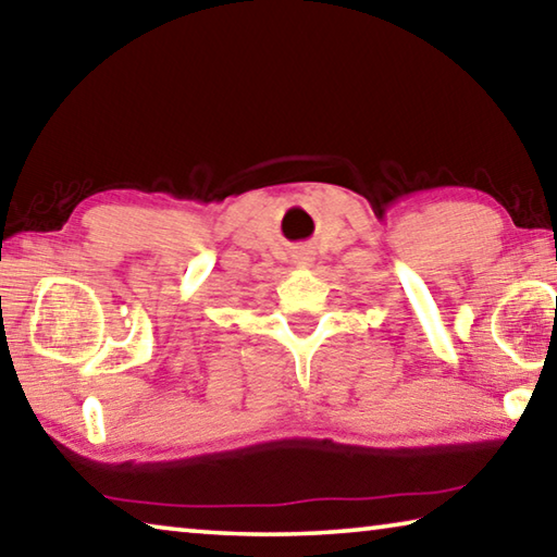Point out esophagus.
Wrapping results in <instances>:
<instances>
[{
  "label": "esophagus",
  "mask_w": 557,
  "mask_h": 557,
  "mask_svg": "<svg viewBox=\"0 0 557 557\" xmlns=\"http://www.w3.org/2000/svg\"><path fill=\"white\" fill-rule=\"evenodd\" d=\"M312 260H314L312 250H307V248H299V250L292 252V262H295V265H299V268H307Z\"/></svg>",
  "instance_id": "esophagus-1"
}]
</instances>
